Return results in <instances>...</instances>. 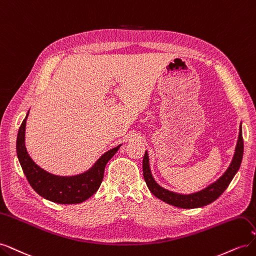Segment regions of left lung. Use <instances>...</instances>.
<instances>
[{"label": "left lung", "instance_id": "obj_1", "mask_svg": "<svg viewBox=\"0 0 256 256\" xmlns=\"http://www.w3.org/2000/svg\"><path fill=\"white\" fill-rule=\"evenodd\" d=\"M242 154H244V138H242V125H240L235 154H234L233 159H232L230 166L218 180H216L212 184L207 186V187L204 188L203 190L191 193V194H182V193H176V192L162 188L161 186L154 180V178L152 175L148 152H147V150L145 152L144 158H143V176H144L147 187H148L150 192L159 200H164V202L170 205H173L180 208H184V209L203 207L212 203L214 200H216L224 191H226V189L228 187L230 182L238 172L240 164H242Z\"/></svg>", "mask_w": 256, "mask_h": 256}]
</instances>
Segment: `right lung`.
Returning a JSON list of instances; mask_svg holds the SVG:
<instances>
[{"label": "right lung", "instance_id": "right-lung-1", "mask_svg": "<svg viewBox=\"0 0 256 256\" xmlns=\"http://www.w3.org/2000/svg\"><path fill=\"white\" fill-rule=\"evenodd\" d=\"M28 116V112L19 128L16 148L20 166L30 187L40 196L58 204H79L90 198L99 189L104 168L122 144L104 152L86 172L74 176L54 175L38 166L28 156L26 147Z\"/></svg>", "mask_w": 256, "mask_h": 256}]
</instances>
